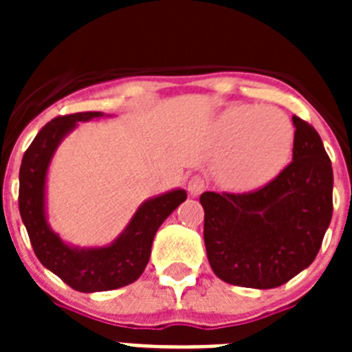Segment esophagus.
Listing matches in <instances>:
<instances>
[{
  "mask_svg": "<svg viewBox=\"0 0 352 352\" xmlns=\"http://www.w3.org/2000/svg\"><path fill=\"white\" fill-rule=\"evenodd\" d=\"M206 179H204L203 176L195 174V176H192V178L188 179V194H190L192 197H197V195H201L206 190Z\"/></svg>",
  "mask_w": 352,
  "mask_h": 352,
  "instance_id": "34e87169",
  "label": "esophagus"
}]
</instances>
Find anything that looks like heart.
I'll use <instances>...</instances> for the list:
<instances>
[{
    "label": "heart",
    "instance_id": "obj_1",
    "mask_svg": "<svg viewBox=\"0 0 352 352\" xmlns=\"http://www.w3.org/2000/svg\"><path fill=\"white\" fill-rule=\"evenodd\" d=\"M217 138L226 151L220 164L222 183L236 190H250L284 169L294 130L287 116L275 109L238 105L219 118Z\"/></svg>",
    "mask_w": 352,
    "mask_h": 352
}]
</instances>
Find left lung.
<instances>
[{"label": "left lung", "mask_w": 352, "mask_h": 352, "mask_svg": "<svg viewBox=\"0 0 352 352\" xmlns=\"http://www.w3.org/2000/svg\"><path fill=\"white\" fill-rule=\"evenodd\" d=\"M292 162L256 190L204 192V245L220 280L273 289L309 268L333 214V169L319 133L294 116Z\"/></svg>", "instance_id": "1"}]
</instances>
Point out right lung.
<instances>
[{"mask_svg": "<svg viewBox=\"0 0 352 352\" xmlns=\"http://www.w3.org/2000/svg\"><path fill=\"white\" fill-rule=\"evenodd\" d=\"M98 116L102 113L89 111L49 121L26 149L19 170V211L35 256L65 284L80 292L111 291L138 280L149 261L155 232L186 199L185 190H174L144 203L111 247L89 250L67 247L45 220V174L54 149L77 121Z\"/></svg>", "mask_w": 352, "mask_h": 352, "instance_id": "1", "label": "right lung"}]
</instances>
